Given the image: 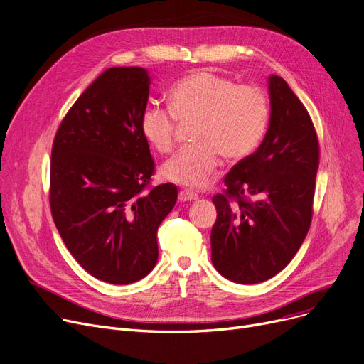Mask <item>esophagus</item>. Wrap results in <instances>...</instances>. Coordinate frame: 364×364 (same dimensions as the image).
<instances>
[{"label": "esophagus", "mask_w": 364, "mask_h": 364, "mask_svg": "<svg viewBox=\"0 0 364 364\" xmlns=\"http://www.w3.org/2000/svg\"><path fill=\"white\" fill-rule=\"evenodd\" d=\"M197 198H198V196L194 194L193 191H188V189H182V191L179 193V200L181 201H194Z\"/></svg>", "instance_id": "1"}]
</instances>
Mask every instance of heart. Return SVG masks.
Instances as JSON below:
<instances>
[{
  "mask_svg": "<svg viewBox=\"0 0 364 364\" xmlns=\"http://www.w3.org/2000/svg\"><path fill=\"white\" fill-rule=\"evenodd\" d=\"M271 117L267 93L257 85L237 84L212 71H194L170 90V107L149 103L141 117L145 139L168 154L182 126L191 127L193 145L167 160L161 178L188 188H201L218 167L219 156L238 163L262 142Z\"/></svg>",
  "mask_w": 364,
  "mask_h": 364,
  "instance_id": "b5f03b06",
  "label": "heart"
}]
</instances>
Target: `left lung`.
I'll return each instance as SVG.
<instances>
[{
    "label": "left lung",
    "instance_id": "left-lung-1",
    "mask_svg": "<svg viewBox=\"0 0 364 364\" xmlns=\"http://www.w3.org/2000/svg\"><path fill=\"white\" fill-rule=\"evenodd\" d=\"M271 119L264 142L238 161L213 196L212 262L225 279L256 284L279 274L304 243L313 220L318 137L287 82L269 77Z\"/></svg>",
    "mask_w": 364,
    "mask_h": 364
}]
</instances>
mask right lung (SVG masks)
Segmentation results:
<instances>
[{
	"label": "right lung",
	"mask_w": 364,
	"mask_h": 364,
	"mask_svg": "<svg viewBox=\"0 0 364 364\" xmlns=\"http://www.w3.org/2000/svg\"><path fill=\"white\" fill-rule=\"evenodd\" d=\"M149 77L103 71L63 117L50 161V209L65 246L96 279L130 284L157 264V230L178 200L151 186L155 163L142 133Z\"/></svg>",
	"instance_id": "right-lung-1"
}]
</instances>
